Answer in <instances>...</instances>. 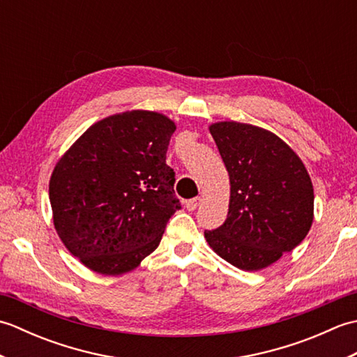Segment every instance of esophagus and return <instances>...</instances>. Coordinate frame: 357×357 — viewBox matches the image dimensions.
<instances>
[{"label":"esophagus","instance_id":"34e87169","mask_svg":"<svg viewBox=\"0 0 357 357\" xmlns=\"http://www.w3.org/2000/svg\"><path fill=\"white\" fill-rule=\"evenodd\" d=\"M202 202V198H193V199H188V201H185V208L188 210V211H193V210H196L199 207V204Z\"/></svg>","mask_w":357,"mask_h":357}]
</instances>
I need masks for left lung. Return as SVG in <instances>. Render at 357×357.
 <instances>
[{
    "label": "left lung",
    "mask_w": 357,
    "mask_h": 357,
    "mask_svg": "<svg viewBox=\"0 0 357 357\" xmlns=\"http://www.w3.org/2000/svg\"><path fill=\"white\" fill-rule=\"evenodd\" d=\"M230 176L225 222L206 230L210 248L244 271L275 264L312 229L314 193L301 158L262 127L221 121L210 127Z\"/></svg>",
    "instance_id": "8db88e82"
}]
</instances>
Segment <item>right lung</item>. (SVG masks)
<instances>
[{"instance_id":"obj_1","label":"right lung","mask_w":357,"mask_h":357,"mask_svg":"<svg viewBox=\"0 0 357 357\" xmlns=\"http://www.w3.org/2000/svg\"><path fill=\"white\" fill-rule=\"evenodd\" d=\"M174 130L162 113L127 110L90 126L59 158L49 183L53 225L87 268L124 275L159 245L181 208L165 164Z\"/></svg>"}]
</instances>
